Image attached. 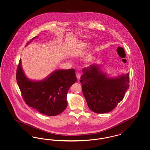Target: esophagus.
Here are the masks:
<instances>
[{"label":"esophagus","instance_id":"esophagus-1","mask_svg":"<svg viewBox=\"0 0 150 150\" xmlns=\"http://www.w3.org/2000/svg\"><path fill=\"white\" fill-rule=\"evenodd\" d=\"M76 77H77V80H79L80 79V77H81V74H80V73L77 72L76 74Z\"/></svg>","mask_w":150,"mask_h":150}]
</instances>
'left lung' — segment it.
<instances>
[{
    "mask_svg": "<svg viewBox=\"0 0 150 150\" xmlns=\"http://www.w3.org/2000/svg\"><path fill=\"white\" fill-rule=\"evenodd\" d=\"M82 90L88 108L96 113H108L123 100L129 87V73L110 78L92 64L82 69Z\"/></svg>",
    "mask_w": 150,
    "mask_h": 150,
    "instance_id": "8db88e82",
    "label": "left lung"
}]
</instances>
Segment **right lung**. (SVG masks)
Segmentation results:
<instances>
[{
	"label": "right lung",
	"mask_w": 150,
	"mask_h": 150,
	"mask_svg": "<svg viewBox=\"0 0 150 150\" xmlns=\"http://www.w3.org/2000/svg\"><path fill=\"white\" fill-rule=\"evenodd\" d=\"M37 37H33L27 45ZM16 78L25 103L48 116H55L66 109L68 91L77 80L74 69L55 70L42 81L30 80L23 73L21 59L18 65Z\"/></svg>",
	"instance_id": "1"
}]
</instances>
